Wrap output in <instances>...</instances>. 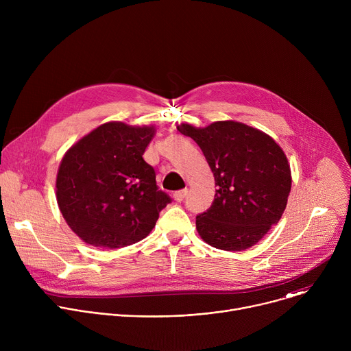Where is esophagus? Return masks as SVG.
<instances>
[{"instance_id":"34e87169","label":"esophagus","mask_w":351,"mask_h":351,"mask_svg":"<svg viewBox=\"0 0 351 351\" xmlns=\"http://www.w3.org/2000/svg\"><path fill=\"white\" fill-rule=\"evenodd\" d=\"M186 194H187V189H183V190L175 191V193H173V199H175V202L180 203V202H183V198L186 197Z\"/></svg>"}]
</instances>
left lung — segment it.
<instances>
[{
  "instance_id": "8db88e82",
  "label": "left lung",
  "mask_w": 351,
  "mask_h": 351,
  "mask_svg": "<svg viewBox=\"0 0 351 351\" xmlns=\"http://www.w3.org/2000/svg\"><path fill=\"white\" fill-rule=\"evenodd\" d=\"M214 173L213 206L195 218L197 232L207 244L241 252L257 244L276 225L286 208L291 172L280 145L267 133L234 121L206 128L180 123Z\"/></svg>"
}]
</instances>
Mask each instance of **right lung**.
Wrapping results in <instances>:
<instances>
[{"instance_id": "1", "label": "right lung", "mask_w": 351, "mask_h": 351, "mask_svg": "<svg viewBox=\"0 0 351 351\" xmlns=\"http://www.w3.org/2000/svg\"><path fill=\"white\" fill-rule=\"evenodd\" d=\"M156 126L99 125L65 153L57 173V203L69 228L87 244L119 248L153 230L171 198L143 160Z\"/></svg>"}]
</instances>
